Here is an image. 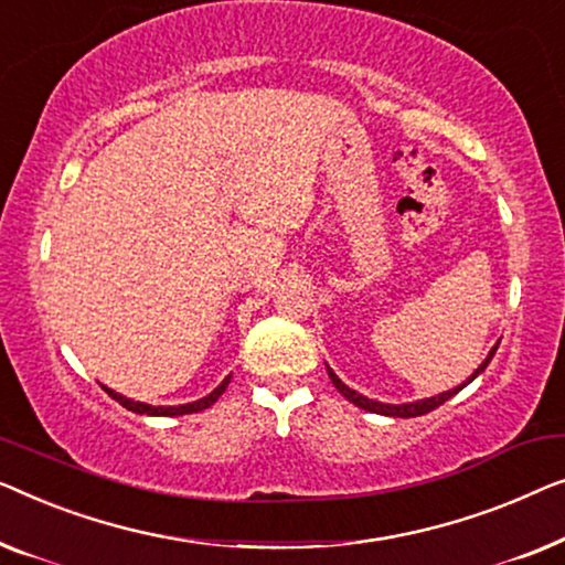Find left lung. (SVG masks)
<instances>
[{
  "label": "left lung",
  "mask_w": 565,
  "mask_h": 565,
  "mask_svg": "<svg viewBox=\"0 0 565 565\" xmlns=\"http://www.w3.org/2000/svg\"><path fill=\"white\" fill-rule=\"evenodd\" d=\"M497 348H499V343L491 348V353H489V359L483 361L479 369H476V373L471 379L466 381V384H471V381L479 376V373L487 369L489 365V361L494 359V353H497ZM328 373H330V379H332V384H335V388L340 394L345 396L348 402H353L355 407H361V409H365V412H376V415H386V417H419V415H427V412H433V409H438L440 404H445L450 399V396H456L460 388H463L466 384H460V386H456V388H450V392H443V394H438V396H430V399H423V402H412V404H381V402H373V399H365V396H361L359 392H353V388H348L343 381H340L335 373H332L330 369H328Z\"/></svg>",
  "instance_id": "obj_1"
}]
</instances>
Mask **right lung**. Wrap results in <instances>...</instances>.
Here are the masks:
<instances>
[{"label": "right lung", "instance_id": "right-lung-1", "mask_svg": "<svg viewBox=\"0 0 565 565\" xmlns=\"http://www.w3.org/2000/svg\"><path fill=\"white\" fill-rule=\"evenodd\" d=\"M227 384H230V376L222 381V384L214 388L212 394H206L204 399H200V402H192V404H181V407H150V404H142V402H132V399H127V396H122V394H117V392H113V388H105V392L113 396L115 402H120L125 409H130V412H138V415H153V417H177V415H192V412H202V409H206V407H212L214 402L220 399L222 396V392H225L227 388Z\"/></svg>", "mask_w": 565, "mask_h": 565}]
</instances>
